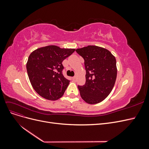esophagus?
Listing matches in <instances>:
<instances>
[{
    "instance_id": "obj_1",
    "label": "esophagus",
    "mask_w": 149,
    "mask_h": 149,
    "mask_svg": "<svg viewBox=\"0 0 149 149\" xmlns=\"http://www.w3.org/2000/svg\"><path fill=\"white\" fill-rule=\"evenodd\" d=\"M72 79H73V81H76V77H75V76H74V77H73V78H72Z\"/></svg>"
}]
</instances>
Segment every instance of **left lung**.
Listing matches in <instances>:
<instances>
[{
	"label": "left lung",
	"mask_w": 149,
	"mask_h": 149,
	"mask_svg": "<svg viewBox=\"0 0 149 149\" xmlns=\"http://www.w3.org/2000/svg\"><path fill=\"white\" fill-rule=\"evenodd\" d=\"M84 60L86 83L78 86L81 97L90 104L102 101L111 92L117 77L116 60L107 49L97 46L76 49Z\"/></svg>",
	"instance_id": "1"
}]
</instances>
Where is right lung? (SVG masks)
<instances>
[{
    "mask_svg": "<svg viewBox=\"0 0 149 149\" xmlns=\"http://www.w3.org/2000/svg\"><path fill=\"white\" fill-rule=\"evenodd\" d=\"M74 51L73 48L49 45L31 53L26 71L31 86L40 96L55 101L63 95L70 81L63 75L62 62Z\"/></svg>",
    "mask_w": 149,
    "mask_h": 149,
    "instance_id": "add662e5",
    "label": "right lung"
}]
</instances>
